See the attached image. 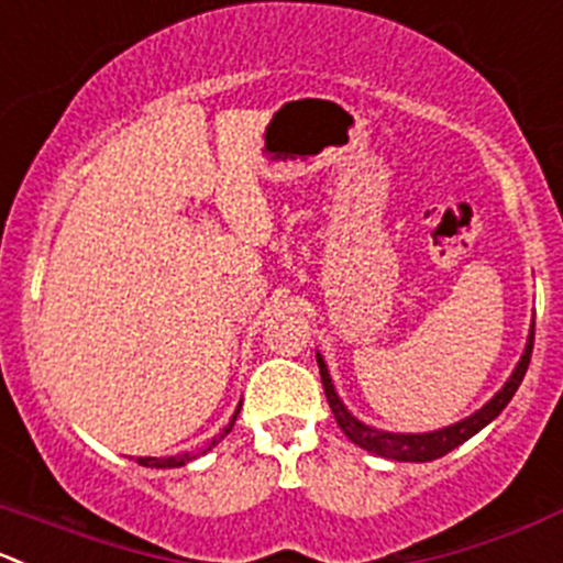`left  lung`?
I'll return each instance as SVG.
<instances>
[{"label": "left lung", "mask_w": 563, "mask_h": 563, "mask_svg": "<svg viewBox=\"0 0 563 563\" xmlns=\"http://www.w3.org/2000/svg\"><path fill=\"white\" fill-rule=\"evenodd\" d=\"M531 352H533V324H531V335H528V343H526V352H522L520 363H517V368L511 371V376L506 379V385L500 387V390L495 393V396L489 398L482 409H476L473 415H467L465 420H460V423H451V427H445V429H438V432H423V434L382 432V429H374V427H368V423H363V420H357L346 407H343L341 398H338L335 387H332V379H330V371H327L324 357H321L319 352H316V363H319L321 385H324L327 401H330V409H332V415H335L338 427L343 429V434H346L354 445L365 449L368 454L382 456V460L432 462V460H440V456H445L449 451H454L456 445H462L465 440H471L473 434H478L484 427H487L489 420H495L500 412H504L506 404L511 401V396H515L517 387H520L522 376H526L528 363H531Z\"/></svg>", "instance_id": "1"}]
</instances>
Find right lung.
Returning <instances> with one entry per match:
<instances>
[{
    "instance_id": "obj_1",
    "label": "right lung",
    "mask_w": 563,
    "mask_h": 563,
    "mask_svg": "<svg viewBox=\"0 0 563 563\" xmlns=\"http://www.w3.org/2000/svg\"><path fill=\"white\" fill-rule=\"evenodd\" d=\"M239 409H242V404H239L236 407V412H233V418H231V423H228L225 429H222L220 434H217V438H211V443H206L203 449L200 451H192V454H176V456H165V460H159V456H136V462H140V465L143 467H181V465H187V462H192V460H198L200 454H206V451H211L214 449L217 443H220V440H225V434L231 432L233 429V423H236V415H239Z\"/></svg>"
}]
</instances>
